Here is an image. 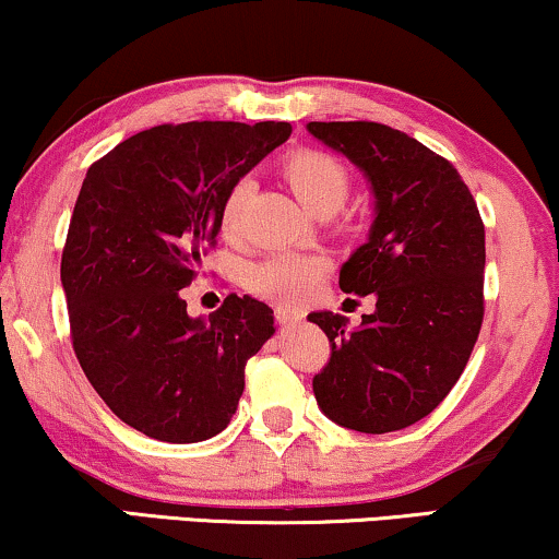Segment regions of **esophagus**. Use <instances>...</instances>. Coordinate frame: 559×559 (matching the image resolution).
<instances>
[{"label":"esophagus","instance_id":"34e87169","mask_svg":"<svg viewBox=\"0 0 559 559\" xmlns=\"http://www.w3.org/2000/svg\"><path fill=\"white\" fill-rule=\"evenodd\" d=\"M274 318H277V323L289 325V323H300V320L305 318V312L287 308V305H277V308H274Z\"/></svg>","mask_w":559,"mask_h":559}]
</instances>
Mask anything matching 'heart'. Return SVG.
<instances>
[{
    "label": "heart",
    "instance_id": "1",
    "mask_svg": "<svg viewBox=\"0 0 559 559\" xmlns=\"http://www.w3.org/2000/svg\"><path fill=\"white\" fill-rule=\"evenodd\" d=\"M282 173L300 198V203L310 213L338 211L346 203L350 178L346 165L328 152L300 150L289 155L282 165ZM249 186L236 182L221 201L218 228L226 241H236L241 236V213L247 203ZM325 274V259L302 251H274L259 259L247 270V287L259 297L274 302H302L318 287Z\"/></svg>",
    "mask_w": 559,
    "mask_h": 559
}]
</instances>
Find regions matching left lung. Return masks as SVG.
Returning <instances> with one entry per match:
<instances>
[{
  "mask_svg": "<svg viewBox=\"0 0 559 559\" xmlns=\"http://www.w3.org/2000/svg\"><path fill=\"white\" fill-rule=\"evenodd\" d=\"M308 132L369 180V241L341 266L338 285L377 297L356 331L338 312H310L331 341L312 392L325 417L348 430H404L445 400L478 341L484 221L455 167L400 129L310 121Z\"/></svg>",
  "mask_w": 559,
  "mask_h": 559,
  "instance_id": "8db88e82",
  "label": "left lung"
}]
</instances>
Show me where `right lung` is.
<instances>
[{
    "label": "right lung",
    "instance_id": "obj_1",
    "mask_svg": "<svg viewBox=\"0 0 559 559\" xmlns=\"http://www.w3.org/2000/svg\"><path fill=\"white\" fill-rule=\"evenodd\" d=\"M287 121H188L129 136L88 167L60 259L73 350L121 423L201 442L231 423L270 305L228 295L190 318L180 289L216 243L224 195L287 140Z\"/></svg>",
    "mask_w": 559,
    "mask_h": 559
}]
</instances>
